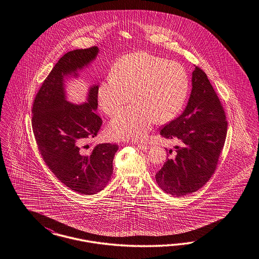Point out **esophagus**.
Listing matches in <instances>:
<instances>
[{
	"label": "esophagus",
	"mask_w": 259,
	"mask_h": 259,
	"mask_svg": "<svg viewBox=\"0 0 259 259\" xmlns=\"http://www.w3.org/2000/svg\"><path fill=\"white\" fill-rule=\"evenodd\" d=\"M137 147H138L140 150H142V151H147V150H148V148H149V146H148V145H145V144H138Z\"/></svg>",
	"instance_id": "esophagus-1"
}]
</instances>
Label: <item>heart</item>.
<instances>
[{
	"instance_id": "1",
	"label": "heart",
	"mask_w": 259,
	"mask_h": 259,
	"mask_svg": "<svg viewBox=\"0 0 259 259\" xmlns=\"http://www.w3.org/2000/svg\"><path fill=\"white\" fill-rule=\"evenodd\" d=\"M112 75L99 85L101 110L112 116L131 99L134 101L108 125L107 134L116 140L141 139L156 120L159 123L172 120L189 94V76L180 64L147 52L120 58Z\"/></svg>"
}]
</instances>
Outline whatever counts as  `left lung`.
I'll return each mask as SVG.
<instances>
[{
	"instance_id": "8db88e82",
	"label": "left lung",
	"mask_w": 259,
	"mask_h": 259,
	"mask_svg": "<svg viewBox=\"0 0 259 259\" xmlns=\"http://www.w3.org/2000/svg\"><path fill=\"white\" fill-rule=\"evenodd\" d=\"M191 96L178 118L160 130L166 139L180 141L176 154L167 158L156 174L159 188L171 195L184 196L198 191L210 180L225 145L227 121L222 102L206 73L192 71ZM172 150H169V154Z\"/></svg>"
}]
</instances>
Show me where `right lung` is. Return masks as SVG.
<instances>
[{
  "mask_svg": "<svg viewBox=\"0 0 259 259\" xmlns=\"http://www.w3.org/2000/svg\"><path fill=\"white\" fill-rule=\"evenodd\" d=\"M98 54L97 46L66 53L44 81L32 109L34 138L46 165L70 190L87 195L101 191L110 180L119 147L88 144L102 124L95 112L99 86L90 87L86 102L73 104L67 100L65 78L76 77Z\"/></svg>",
  "mask_w": 259,
  "mask_h": 259,
  "instance_id": "add662e5",
  "label": "right lung"
}]
</instances>
